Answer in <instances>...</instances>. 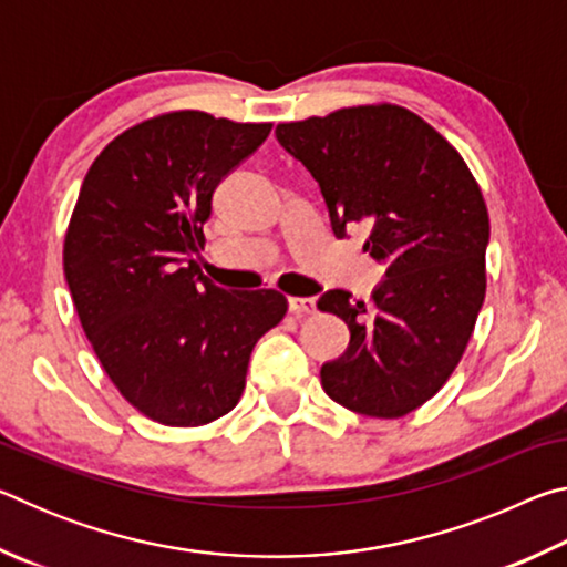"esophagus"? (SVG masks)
Returning a JSON list of instances; mask_svg holds the SVG:
<instances>
[{
	"instance_id": "obj_1",
	"label": "esophagus",
	"mask_w": 567,
	"mask_h": 567,
	"mask_svg": "<svg viewBox=\"0 0 567 567\" xmlns=\"http://www.w3.org/2000/svg\"><path fill=\"white\" fill-rule=\"evenodd\" d=\"M287 305H290L292 315H312L315 310H318V305H315V297H290Z\"/></svg>"
}]
</instances>
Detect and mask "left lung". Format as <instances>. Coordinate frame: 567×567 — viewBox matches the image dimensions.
Segmentation results:
<instances>
[{
    "label": "left lung",
    "mask_w": 567,
    "mask_h": 567,
    "mask_svg": "<svg viewBox=\"0 0 567 567\" xmlns=\"http://www.w3.org/2000/svg\"><path fill=\"white\" fill-rule=\"evenodd\" d=\"M275 134L320 185L334 237L368 225L364 252L385 265L370 302L344 290L318 300L350 328L348 350L322 364V388L360 415H408L453 375L483 307V192L443 134L398 104L285 122Z\"/></svg>",
    "instance_id": "1"
}]
</instances>
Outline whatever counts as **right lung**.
<instances>
[{"label": "right lung", "instance_id": "add662e5", "mask_svg": "<svg viewBox=\"0 0 567 567\" xmlns=\"http://www.w3.org/2000/svg\"><path fill=\"white\" fill-rule=\"evenodd\" d=\"M272 124L182 110L114 137L82 182L64 277L114 388L142 415L197 427L245 390L257 340L287 312L277 290H223L199 272L219 182Z\"/></svg>", "mask_w": 567, "mask_h": 567}]
</instances>
